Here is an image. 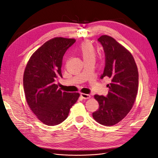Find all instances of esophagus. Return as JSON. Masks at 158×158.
Here are the masks:
<instances>
[{
  "label": "esophagus",
  "mask_w": 158,
  "mask_h": 158,
  "mask_svg": "<svg viewBox=\"0 0 158 158\" xmlns=\"http://www.w3.org/2000/svg\"><path fill=\"white\" fill-rule=\"evenodd\" d=\"M80 95L84 99H89L90 98V94H84V93H81Z\"/></svg>",
  "instance_id": "1"
}]
</instances>
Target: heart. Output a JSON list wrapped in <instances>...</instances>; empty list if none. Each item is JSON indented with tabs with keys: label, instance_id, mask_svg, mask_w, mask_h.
<instances>
[{
	"label": "heart",
	"instance_id": "obj_1",
	"mask_svg": "<svg viewBox=\"0 0 158 158\" xmlns=\"http://www.w3.org/2000/svg\"><path fill=\"white\" fill-rule=\"evenodd\" d=\"M79 50L81 53L84 61L91 58H94L96 55V51L93 45L89 41H85L80 44Z\"/></svg>",
	"mask_w": 158,
	"mask_h": 158
}]
</instances>
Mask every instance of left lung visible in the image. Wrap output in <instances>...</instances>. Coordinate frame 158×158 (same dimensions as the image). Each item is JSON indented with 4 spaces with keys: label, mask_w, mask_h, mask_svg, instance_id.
I'll list each match as a JSON object with an SVG mask.
<instances>
[{
    "label": "left lung",
    "mask_w": 158,
    "mask_h": 158,
    "mask_svg": "<svg viewBox=\"0 0 158 158\" xmlns=\"http://www.w3.org/2000/svg\"><path fill=\"white\" fill-rule=\"evenodd\" d=\"M98 41L103 46L106 64L101 78H110L106 97L94 95L99 104L93 118L104 126H113L131 111L138 91L139 73L135 59L127 48L111 36L103 35Z\"/></svg>",
    "instance_id": "1"
}]
</instances>
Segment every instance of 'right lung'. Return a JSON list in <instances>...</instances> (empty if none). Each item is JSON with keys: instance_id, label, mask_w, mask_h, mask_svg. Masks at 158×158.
Masks as SVG:
<instances>
[{"instance_id": "obj_1", "label": "right lung", "mask_w": 158, "mask_h": 158, "mask_svg": "<svg viewBox=\"0 0 158 158\" xmlns=\"http://www.w3.org/2000/svg\"><path fill=\"white\" fill-rule=\"evenodd\" d=\"M76 42L73 38H54L34 52L24 71L23 89L31 110L43 123L57 125L68 118L80 94L62 92L55 84L62 77L65 52Z\"/></svg>"}]
</instances>
